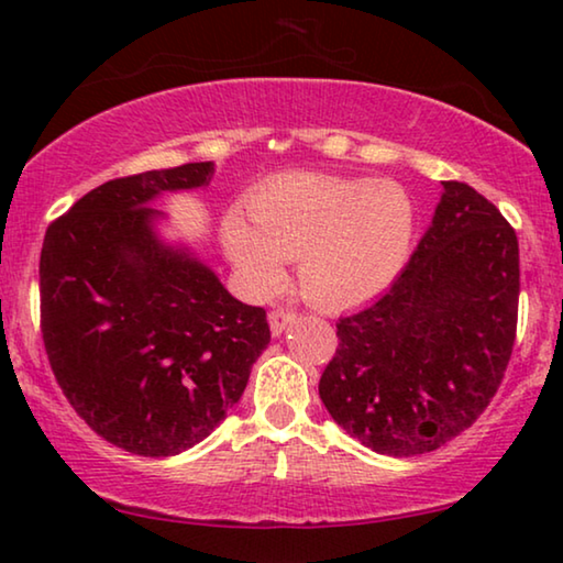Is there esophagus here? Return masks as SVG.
Here are the masks:
<instances>
[{
	"mask_svg": "<svg viewBox=\"0 0 563 563\" xmlns=\"http://www.w3.org/2000/svg\"><path fill=\"white\" fill-rule=\"evenodd\" d=\"M295 320H298V316H295V312H290V310H283V308H278V310H271V312H268L271 332H273L275 338L283 335V332L288 330Z\"/></svg>",
	"mask_w": 563,
	"mask_h": 563,
	"instance_id": "obj_1",
	"label": "esophagus"
}]
</instances>
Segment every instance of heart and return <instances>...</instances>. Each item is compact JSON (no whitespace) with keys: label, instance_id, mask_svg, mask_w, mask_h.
I'll list each match as a JSON object with an SVG mask.
<instances>
[{"label":"heart","instance_id":"1","mask_svg":"<svg viewBox=\"0 0 563 563\" xmlns=\"http://www.w3.org/2000/svg\"><path fill=\"white\" fill-rule=\"evenodd\" d=\"M243 213L223 218L228 261L258 292H275L285 261L320 308H352L385 292L412 255L417 206L395 180L292 170L265 180Z\"/></svg>","mask_w":563,"mask_h":563}]
</instances>
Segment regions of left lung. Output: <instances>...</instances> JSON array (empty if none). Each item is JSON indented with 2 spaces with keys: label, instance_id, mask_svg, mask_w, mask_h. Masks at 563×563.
<instances>
[{
  "label": "left lung",
  "instance_id": "obj_1",
  "mask_svg": "<svg viewBox=\"0 0 563 563\" xmlns=\"http://www.w3.org/2000/svg\"><path fill=\"white\" fill-rule=\"evenodd\" d=\"M519 310V241L497 206L444 180L402 275L340 318L320 377L330 417L369 450L432 452L474 424L509 365Z\"/></svg>",
  "mask_w": 563,
  "mask_h": 563
}]
</instances>
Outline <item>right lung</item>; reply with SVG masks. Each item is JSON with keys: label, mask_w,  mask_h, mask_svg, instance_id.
Here are the masks:
<instances>
[{"label": "right lung", "mask_w": 563, "mask_h": 563, "mask_svg": "<svg viewBox=\"0 0 563 563\" xmlns=\"http://www.w3.org/2000/svg\"><path fill=\"white\" fill-rule=\"evenodd\" d=\"M213 174L201 161L107 180L46 228L42 338L54 377L76 415L131 454L203 442L271 342L263 308L161 233L156 198L206 188Z\"/></svg>", "instance_id": "right-lung-1"}]
</instances>
